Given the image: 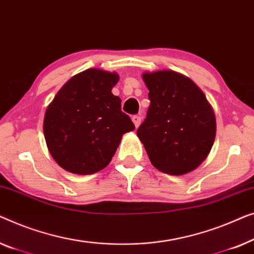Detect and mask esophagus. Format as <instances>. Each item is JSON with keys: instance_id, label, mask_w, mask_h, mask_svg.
<instances>
[{"instance_id": "esophagus-1", "label": "esophagus", "mask_w": 254, "mask_h": 254, "mask_svg": "<svg viewBox=\"0 0 254 254\" xmlns=\"http://www.w3.org/2000/svg\"><path fill=\"white\" fill-rule=\"evenodd\" d=\"M132 122H133L135 127H138L139 126H140V123H141V117L139 116V115L132 116Z\"/></svg>"}]
</instances>
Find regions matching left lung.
I'll return each instance as SVG.
<instances>
[{"label":"left lung","mask_w":254,"mask_h":254,"mask_svg":"<svg viewBox=\"0 0 254 254\" xmlns=\"http://www.w3.org/2000/svg\"><path fill=\"white\" fill-rule=\"evenodd\" d=\"M151 105L137 135L153 166L169 175L194 170L209 154L215 115L190 78L170 70L142 74Z\"/></svg>","instance_id":"8db88e82"}]
</instances>
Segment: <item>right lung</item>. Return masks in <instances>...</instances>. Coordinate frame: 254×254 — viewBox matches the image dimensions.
I'll list each match as a JSON object with an SVG mask.
<instances>
[{"mask_svg":"<svg viewBox=\"0 0 254 254\" xmlns=\"http://www.w3.org/2000/svg\"><path fill=\"white\" fill-rule=\"evenodd\" d=\"M119 74L87 69L63 85L44 120L47 147L55 161L72 174L91 175L108 166L122 135L134 130L112 88Z\"/></svg>","mask_w":254,"mask_h":254,"instance_id":"1","label":"right lung"}]
</instances>
